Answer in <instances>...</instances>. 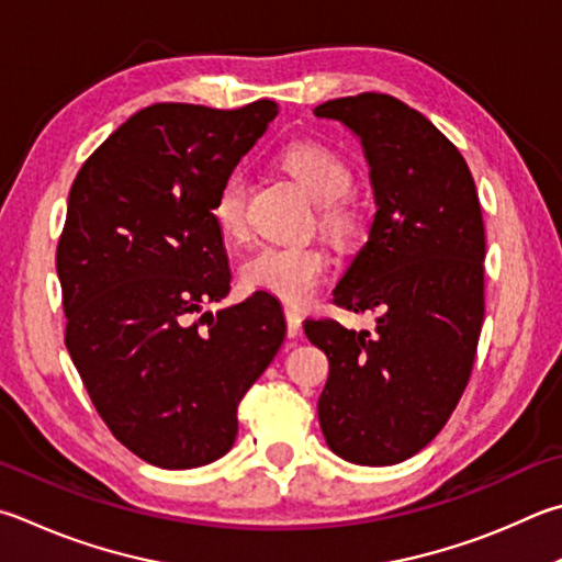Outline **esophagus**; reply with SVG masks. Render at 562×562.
<instances>
[{
	"label": "esophagus",
	"mask_w": 562,
	"mask_h": 562,
	"mask_svg": "<svg viewBox=\"0 0 562 562\" xmlns=\"http://www.w3.org/2000/svg\"><path fill=\"white\" fill-rule=\"evenodd\" d=\"M284 322H288V336L290 339H297L302 334V316L294 307H284Z\"/></svg>",
	"instance_id": "esophagus-1"
}]
</instances>
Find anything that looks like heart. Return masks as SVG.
<instances>
[{"label": "heart", "instance_id": "heart-1", "mask_svg": "<svg viewBox=\"0 0 562 562\" xmlns=\"http://www.w3.org/2000/svg\"><path fill=\"white\" fill-rule=\"evenodd\" d=\"M282 167L322 206V228L341 238L351 228L346 199L353 191V171L334 149L316 142H297L282 151ZM250 181L240 169L228 171L211 196V218L226 240L248 233ZM329 270V252L316 246H265L240 262V282L290 304H307Z\"/></svg>", "mask_w": 562, "mask_h": 562}]
</instances>
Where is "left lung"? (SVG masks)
<instances>
[{
  "label": "left lung",
  "mask_w": 562,
  "mask_h": 562,
  "mask_svg": "<svg viewBox=\"0 0 562 562\" xmlns=\"http://www.w3.org/2000/svg\"><path fill=\"white\" fill-rule=\"evenodd\" d=\"M371 165L369 240L334 290V304L379 312L375 329L307 319L329 359L319 425L353 464H397L442 430L472 379L484 322L482 203L459 149L423 112L385 93L326 100Z\"/></svg>",
  "instance_id": "8db88e82"
}]
</instances>
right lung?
<instances>
[{"mask_svg": "<svg viewBox=\"0 0 562 562\" xmlns=\"http://www.w3.org/2000/svg\"><path fill=\"white\" fill-rule=\"evenodd\" d=\"M278 112L272 100L149 105L70 187L56 248L68 353L108 430L155 467L226 454L238 403L284 339L270 294L195 319L231 290L211 196Z\"/></svg>", "mask_w": 562, "mask_h": 562, "instance_id": "right-lung-1", "label": "right lung"}]
</instances>
